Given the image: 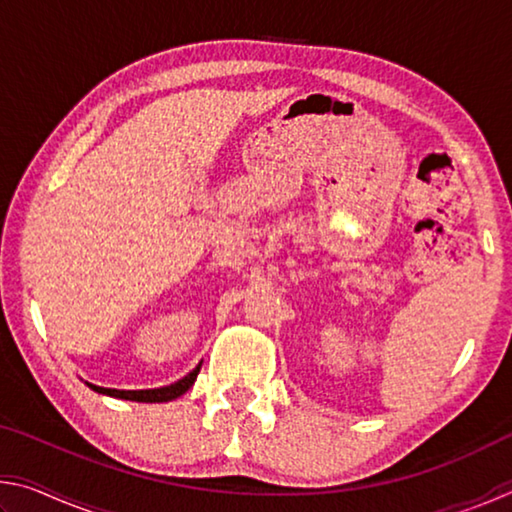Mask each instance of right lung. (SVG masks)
<instances>
[{"instance_id": "1", "label": "right lung", "mask_w": 512, "mask_h": 512, "mask_svg": "<svg viewBox=\"0 0 512 512\" xmlns=\"http://www.w3.org/2000/svg\"><path fill=\"white\" fill-rule=\"evenodd\" d=\"M201 363H198V366L192 372H189L187 377L178 379L176 384L162 386V388H149V391H117V388H103V386H94V384H88V386L92 388V391L103 393V395H110V397H121V400H133V402H171V400H176V397H180V395L189 391V386H192L194 381H196V377H198Z\"/></svg>"}]
</instances>
